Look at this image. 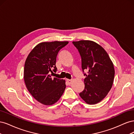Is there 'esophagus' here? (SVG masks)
Instances as JSON below:
<instances>
[{
  "label": "esophagus",
  "mask_w": 134,
  "mask_h": 134,
  "mask_svg": "<svg viewBox=\"0 0 134 134\" xmlns=\"http://www.w3.org/2000/svg\"><path fill=\"white\" fill-rule=\"evenodd\" d=\"M66 81H67L68 83L69 84V85H70V84H71V83H72V80H71V79H67Z\"/></svg>",
  "instance_id": "obj_1"
}]
</instances>
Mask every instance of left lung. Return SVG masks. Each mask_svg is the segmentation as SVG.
<instances>
[{
	"label": "left lung",
	"mask_w": 134,
	"mask_h": 134,
	"mask_svg": "<svg viewBox=\"0 0 134 134\" xmlns=\"http://www.w3.org/2000/svg\"><path fill=\"white\" fill-rule=\"evenodd\" d=\"M82 59L85 88L79 93L85 102L95 104L103 99L112 88L115 76L113 64L107 52L96 42L90 40L73 41Z\"/></svg>",
	"instance_id": "1"
}]
</instances>
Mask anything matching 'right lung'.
<instances>
[{
	"label": "right lung",
	"mask_w": 134,
	"mask_h": 134,
	"mask_svg": "<svg viewBox=\"0 0 134 134\" xmlns=\"http://www.w3.org/2000/svg\"><path fill=\"white\" fill-rule=\"evenodd\" d=\"M68 41L44 42L30 52L25 64L24 80L28 91L34 98L44 105L58 102L65 90V81L52 78L56 72V56Z\"/></svg>",
	"instance_id": "obj_1"
}]
</instances>
